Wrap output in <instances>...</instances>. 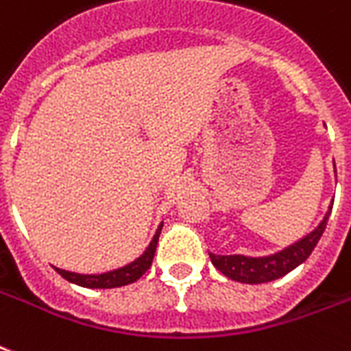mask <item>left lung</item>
Wrapping results in <instances>:
<instances>
[{
    "label": "left lung",
    "mask_w": 351,
    "mask_h": 351,
    "mask_svg": "<svg viewBox=\"0 0 351 351\" xmlns=\"http://www.w3.org/2000/svg\"><path fill=\"white\" fill-rule=\"evenodd\" d=\"M331 208H333V204L330 206V211L326 213L322 223L318 224L311 234L306 235L304 239L296 241L291 247L283 248L282 252L265 256V258L210 254L211 263L215 265V269L223 272L224 276H228L230 280H235V282L241 283H265L285 276L287 272H291L298 265L304 263L309 258V254L313 252V248L317 247V243L320 241L322 234H324Z\"/></svg>",
    "instance_id": "left-lung-1"
}]
</instances>
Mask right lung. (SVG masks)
Wrapping results in <instances>:
<instances>
[{
	"instance_id": "obj_1",
	"label": "right lung",
	"mask_w": 351,
	"mask_h": 351,
	"mask_svg": "<svg viewBox=\"0 0 351 351\" xmlns=\"http://www.w3.org/2000/svg\"><path fill=\"white\" fill-rule=\"evenodd\" d=\"M160 232H162V224L158 226L156 234L152 237L151 245L147 247V250L141 254L140 258L132 261L130 265H125L117 271L104 272V274H75V272L62 271V269H57L55 271L71 283H77L80 287L88 289H114V287H123V285H128V283H134L136 280H140L143 274H145L152 265V258H154V252H156L158 237H160Z\"/></svg>"
}]
</instances>
